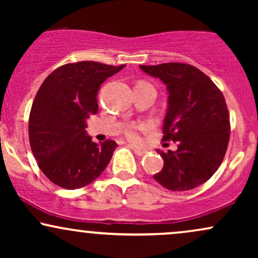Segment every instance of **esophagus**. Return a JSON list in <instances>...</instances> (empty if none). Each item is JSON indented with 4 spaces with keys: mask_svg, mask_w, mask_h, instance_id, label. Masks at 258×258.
Here are the masks:
<instances>
[{
    "mask_svg": "<svg viewBox=\"0 0 258 258\" xmlns=\"http://www.w3.org/2000/svg\"><path fill=\"white\" fill-rule=\"evenodd\" d=\"M131 148L133 149V152H135L136 155H138V156H144L147 154L146 150H142V149H139V148H136L133 146H131Z\"/></svg>",
    "mask_w": 258,
    "mask_h": 258,
    "instance_id": "obj_1",
    "label": "esophagus"
}]
</instances>
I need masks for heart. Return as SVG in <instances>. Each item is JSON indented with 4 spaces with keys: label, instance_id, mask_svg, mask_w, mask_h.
<instances>
[{
    "label": "heart",
    "instance_id": "heart-1",
    "mask_svg": "<svg viewBox=\"0 0 258 258\" xmlns=\"http://www.w3.org/2000/svg\"><path fill=\"white\" fill-rule=\"evenodd\" d=\"M147 126L146 125H131L126 128L125 135L126 137L132 142H137L139 141V131L141 130H146Z\"/></svg>",
    "mask_w": 258,
    "mask_h": 258
}]
</instances>
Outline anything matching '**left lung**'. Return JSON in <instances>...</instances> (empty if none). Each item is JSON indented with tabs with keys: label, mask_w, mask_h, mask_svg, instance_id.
Here are the masks:
<instances>
[{
	"label": "left lung",
	"mask_w": 258,
	"mask_h": 258,
	"mask_svg": "<svg viewBox=\"0 0 258 258\" xmlns=\"http://www.w3.org/2000/svg\"><path fill=\"white\" fill-rule=\"evenodd\" d=\"M166 85L168 98L162 141L177 142V150H158L164 167L154 179L164 188L184 191L211 178L226 155L229 112L222 92L198 68L183 63L139 65Z\"/></svg>",
	"instance_id": "8db88e82"
}]
</instances>
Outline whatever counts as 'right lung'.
<instances>
[{
    "mask_svg": "<svg viewBox=\"0 0 258 258\" xmlns=\"http://www.w3.org/2000/svg\"><path fill=\"white\" fill-rule=\"evenodd\" d=\"M123 68L88 60L65 64L41 85L29 117V141L38 167L54 184L82 188L110 162L117 144L92 142L86 120L98 111L100 85Z\"/></svg>",
    "mask_w": 258,
    "mask_h": 258,
    "instance_id": "right-lung-1",
    "label": "right lung"
}]
</instances>
